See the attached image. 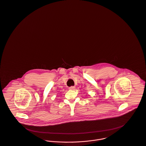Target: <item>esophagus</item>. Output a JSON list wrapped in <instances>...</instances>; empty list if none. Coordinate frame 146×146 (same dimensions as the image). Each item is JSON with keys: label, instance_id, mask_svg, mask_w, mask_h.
I'll list each match as a JSON object with an SVG mask.
<instances>
[{"label": "esophagus", "instance_id": "34e87169", "mask_svg": "<svg viewBox=\"0 0 146 146\" xmlns=\"http://www.w3.org/2000/svg\"><path fill=\"white\" fill-rule=\"evenodd\" d=\"M69 89L70 90H74V89H75V87H74V86H71V87H69Z\"/></svg>", "mask_w": 146, "mask_h": 146}]
</instances>
